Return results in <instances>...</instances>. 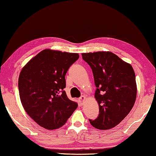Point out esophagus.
Instances as JSON below:
<instances>
[{"instance_id": "34e87169", "label": "esophagus", "mask_w": 156, "mask_h": 156, "mask_svg": "<svg viewBox=\"0 0 156 156\" xmlns=\"http://www.w3.org/2000/svg\"><path fill=\"white\" fill-rule=\"evenodd\" d=\"M78 99H79V102H80V104H81V105H83V104H84L85 100L86 99V97L85 95H82V96H81Z\"/></svg>"}]
</instances>
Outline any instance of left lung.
Returning a JSON list of instances; mask_svg holds the SVG:
<instances>
[{
  "label": "left lung",
  "mask_w": 156,
  "mask_h": 156,
  "mask_svg": "<svg viewBox=\"0 0 156 156\" xmlns=\"http://www.w3.org/2000/svg\"><path fill=\"white\" fill-rule=\"evenodd\" d=\"M91 67L99 114L90 124L99 129L114 127L128 115L136 97L135 73L131 65L111 52L83 53Z\"/></svg>",
  "instance_id": "8db88e82"
}]
</instances>
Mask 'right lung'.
Returning <instances> with one entry per match:
<instances>
[{"instance_id": "right-lung-1", "label": "right lung", "mask_w": 156, "mask_h": 156, "mask_svg": "<svg viewBox=\"0 0 156 156\" xmlns=\"http://www.w3.org/2000/svg\"><path fill=\"white\" fill-rule=\"evenodd\" d=\"M78 53L46 49L23 67L19 76L20 100L27 114L47 129L65 124L78 104L67 97L65 76Z\"/></svg>"}]
</instances>
